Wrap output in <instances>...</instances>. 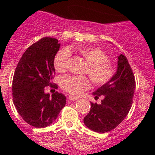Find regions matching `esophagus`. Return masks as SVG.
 Listing matches in <instances>:
<instances>
[{"instance_id":"1","label":"esophagus","mask_w":155,"mask_h":155,"mask_svg":"<svg viewBox=\"0 0 155 155\" xmlns=\"http://www.w3.org/2000/svg\"><path fill=\"white\" fill-rule=\"evenodd\" d=\"M68 99H69L70 101H76V100L78 99V97L72 96V95H70V96L68 97Z\"/></svg>"}]
</instances>
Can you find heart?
Segmentation results:
<instances>
[{
    "instance_id": "obj_1",
    "label": "heart",
    "mask_w": 155,
    "mask_h": 155,
    "mask_svg": "<svg viewBox=\"0 0 155 155\" xmlns=\"http://www.w3.org/2000/svg\"><path fill=\"white\" fill-rule=\"evenodd\" d=\"M78 52L88 64L86 73L95 85H102L111 80L114 74V68L109 61V57L99 48L91 46H80ZM70 53L68 50H61L54 57L56 71L63 73L68 69ZM87 78L83 76H65L61 80V86L70 94L78 95L89 87Z\"/></svg>"
}]
</instances>
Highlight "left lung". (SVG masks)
Segmentation results:
<instances>
[{
  "label": "left lung",
  "mask_w": 155,
  "mask_h": 155,
  "mask_svg": "<svg viewBox=\"0 0 155 155\" xmlns=\"http://www.w3.org/2000/svg\"><path fill=\"white\" fill-rule=\"evenodd\" d=\"M117 71L109 81L93 92L94 98H102V103L91 102L89 113L84 124L94 132H109L126 118L133 103L136 82L131 67L123 54L118 57Z\"/></svg>",
  "instance_id": "8db88e82"
}]
</instances>
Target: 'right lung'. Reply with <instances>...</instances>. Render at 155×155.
<instances>
[{
  "label": "right lung",
  "instance_id": "1",
  "mask_svg": "<svg viewBox=\"0 0 155 155\" xmlns=\"http://www.w3.org/2000/svg\"><path fill=\"white\" fill-rule=\"evenodd\" d=\"M61 44L44 37L30 46L20 59L12 81V96L18 113L35 128L50 126L65 106L66 97L56 91L50 96L45 87L57 88L52 80L55 74L54 57Z\"/></svg>",
  "mask_w": 155,
  "mask_h": 155
}]
</instances>
